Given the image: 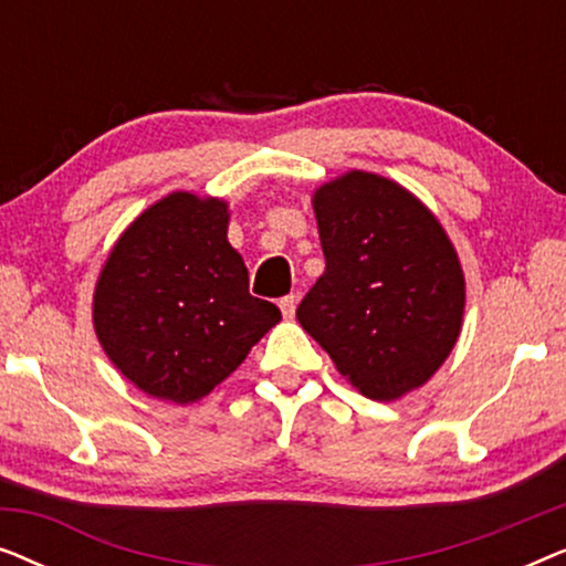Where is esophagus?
Returning a JSON list of instances; mask_svg holds the SVG:
<instances>
[{"label": "esophagus", "instance_id": "esophagus-1", "mask_svg": "<svg viewBox=\"0 0 566 566\" xmlns=\"http://www.w3.org/2000/svg\"><path fill=\"white\" fill-rule=\"evenodd\" d=\"M277 306H281L285 319H293V314H296V306H298V296H285L281 298V304Z\"/></svg>", "mask_w": 566, "mask_h": 566}]
</instances>
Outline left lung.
<instances>
[{"instance_id": "left-lung-1", "label": "left lung", "mask_w": 566, "mask_h": 566, "mask_svg": "<svg viewBox=\"0 0 566 566\" xmlns=\"http://www.w3.org/2000/svg\"><path fill=\"white\" fill-rule=\"evenodd\" d=\"M314 213L327 268L296 308L301 327L363 397H405L459 339V254L412 192L360 169L324 182Z\"/></svg>"}]
</instances>
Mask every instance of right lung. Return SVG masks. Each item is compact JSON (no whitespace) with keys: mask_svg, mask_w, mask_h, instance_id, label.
<instances>
[{"mask_svg":"<svg viewBox=\"0 0 566 566\" xmlns=\"http://www.w3.org/2000/svg\"><path fill=\"white\" fill-rule=\"evenodd\" d=\"M229 206L172 192L115 242L92 322L113 366L149 397L190 405L234 374L281 308L250 293Z\"/></svg>","mask_w":566,"mask_h":566,"instance_id":"right-lung-1","label":"right lung"}]
</instances>
